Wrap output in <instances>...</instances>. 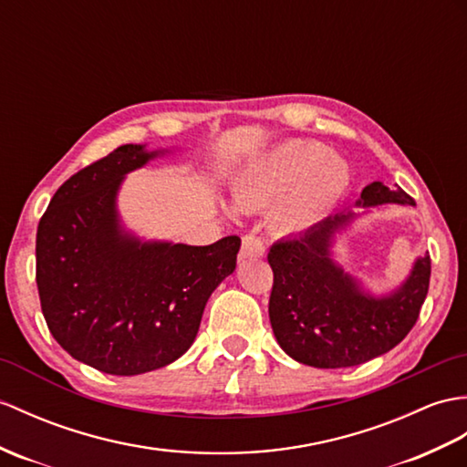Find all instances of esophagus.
Returning <instances> with one entry per match:
<instances>
[{"instance_id":"1","label":"esophagus","mask_w":467,"mask_h":467,"mask_svg":"<svg viewBox=\"0 0 467 467\" xmlns=\"http://www.w3.org/2000/svg\"><path fill=\"white\" fill-rule=\"evenodd\" d=\"M265 254V244L254 234L243 236V246H241V258H258Z\"/></svg>"}]
</instances>
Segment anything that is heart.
I'll list each match as a JSON object with an SVG mask.
<instances>
[{
	"mask_svg": "<svg viewBox=\"0 0 467 467\" xmlns=\"http://www.w3.org/2000/svg\"><path fill=\"white\" fill-rule=\"evenodd\" d=\"M350 187V169L338 155L306 139H288L253 157L231 182L243 213L273 209L280 233H300L334 211Z\"/></svg>",
	"mask_w": 467,
	"mask_h": 467,
	"instance_id": "b5f03b06",
	"label": "heart"
}]
</instances>
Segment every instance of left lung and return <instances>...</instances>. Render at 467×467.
Listing matches in <instances>:
<instances>
[{
  "label": "left lung",
  "mask_w": 467,
  "mask_h": 467,
  "mask_svg": "<svg viewBox=\"0 0 467 467\" xmlns=\"http://www.w3.org/2000/svg\"><path fill=\"white\" fill-rule=\"evenodd\" d=\"M382 204L414 207V199L376 181L354 202L358 211L344 209L270 248L275 285L268 317L280 348L296 362L314 368L364 364L392 350L416 324L430 286V256H416L402 283L382 292L368 288L336 260L338 236Z\"/></svg>",
  "instance_id": "left-lung-1"
}]
</instances>
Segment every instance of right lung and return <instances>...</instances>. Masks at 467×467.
I'll return each mask as SVG.
<instances>
[{
  "label": "right lung",
  "mask_w": 467,
  "mask_h": 467,
  "mask_svg": "<svg viewBox=\"0 0 467 467\" xmlns=\"http://www.w3.org/2000/svg\"><path fill=\"white\" fill-rule=\"evenodd\" d=\"M171 153L175 147H117L65 181L37 226L47 327L65 352L105 374L175 362L197 338L214 288L236 268L238 236L191 246L127 229L119 213L125 177Z\"/></svg>",
  "instance_id": "1"
}]
</instances>
